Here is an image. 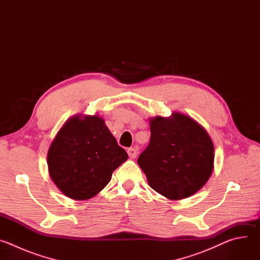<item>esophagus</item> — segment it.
Instances as JSON below:
<instances>
[{"label":"esophagus","instance_id":"obj_1","mask_svg":"<svg viewBox=\"0 0 260 260\" xmlns=\"http://www.w3.org/2000/svg\"><path fill=\"white\" fill-rule=\"evenodd\" d=\"M127 154L131 158H136L137 156V150L135 149V148H128L127 149Z\"/></svg>","mask_w":260,"mask_h":260}]
</instances>
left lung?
Masks as SVG:
<instances>
[{
	"label": "left lung",
	"mask_w": 260,
	"mask_h": 260,
	"mask_svg": "<svg viewBox=\"0 0 260 260\" xmlns=\"http://www.w3.org/2000/svg\"><path fill=\"white\" fill-rule=\"evenodd\" d=\"M150 143L138 164L149 186L169 200L198 192L214 168V145L207 131L178 112L150 118Z\"/></svg>",
	"instance_id": "8db88e82"
}]
</instances>
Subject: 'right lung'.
Listing matches in <instances>:
<instances>
[{"label": "right lung", "mask_w": 260, "mask_h": 260, "mask_svg": "<svg viewBox=\"0 0 260 260\" xmlns=\"http://www.w3.org/2000/svg\"><path fill=\"white\" fill-rule=\"evenodd\" d=\"M127 153L98 115H75L51 143L47 165L56 187L68 198L85 201L96 196Z\"/></svg>", "instance_id": "1"}]
</instances>
